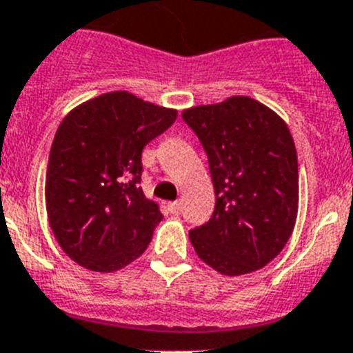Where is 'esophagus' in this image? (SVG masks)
Listing matches in <instances>:
<instances>
[{
	"mask_svg": "<svg viewBox=\"0 0 353 353\" xmlns=\"http://www.w3.org/2000/svg\"><path fill=\"white\" fill-rule=\"evenodd\" d=\"M181 201H174V203L168 204V210H170V213H174V215H179L181 213Z\"/></svg>",
	"mask_w": 353,
	"mask_h": 353,
	"instance_id": "obj_1",
	"label": "esophagus"
}]
</instances>
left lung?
I'll return each mask as SVG.
<instances>
[{
	"mask_svg": "<svg viewBox=\"0 0 353 353\" xmlns=\"http://www.w3.org/2000/svg\"><path fill=\"white\" fill-rule=\"evenodd\" d=\"M208 156L215 210L192 230L195 253L226 276L268 265L298 215V156L285 121L259 100L230 97L181 112Z\"/></svg>",
	"mask_w": 353,
	"mask_h": 353,
	"instance_id": "1",
	"label": "left lung"
}]
</instances>
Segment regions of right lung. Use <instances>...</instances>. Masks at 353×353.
Returning <instances> with one entry per match:
<instances>
[{
  "label": "right lung",
  "instance_id": "1",
  "mask_svg": "<svg viewBox=\"0 0 353 353\" xmlns=\"http://www.w3.org/2000/svg\"><path fill=\"white\" fill-rule=\"evenodd\" d=\"M176 118V109L111 91L61 121L44 195L50 228L73 262L112 272L147 250L163 215L140 186L141 150Z\"/></svg>",
  "mask_w": 353,
  "mask_h": 353
}]
</instances>
